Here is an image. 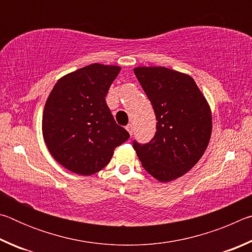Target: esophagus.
<instances>
[{
  "instance_id": "obj_1",
  "label": "esophagus",
  "mask_w": 252,
  "mask_h": 252,
  "mask_svg": "<svg viewBox=\"0 0 252 252\" xmlns=\"http://www.w3.org/2000/svg\"><path fill=\"white\" fill-rule=\"evenodd\" d=\"M126 129L127 130V132H129L130 135H132V133H133V126H132V125H127V126H126Z\"/></svg>"
}]
</instances>
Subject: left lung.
Listing matches in <instances>:
<instances>
[{
    "mask_svg": "<svg viewBox=\"0 0 252 252\" xmlns=\"http://www.w3.org/2000/svg\"><path fill=\"white\" fill-rule=\"evenodd\" d=\"M133 71L158 121L151 141H133V149L152 177L169 182L192 169L206 151L212 130L210 106L190 75L163 66Z\"/></svg>",
    "mask_w": 252,
    "mask_h": 252,
    "instance_id": "8db88e82",
    "label": "left lung"
}]
</instances>
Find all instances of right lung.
<instances>
[{
  "instance_id": "add662e5",
  "label": "right lung",
  "mask_w": 252,
  "mask_h": 252,
  "mask_svg": "<svg viewBox=\"0 0 252 252\" xmlns=\"http://www.w3.org/2000/svg\"><path fill=\"white\" fill-rule=\"evenodd\" d=\"M121 67L90 64L55 83L46 100L42 131L52 157L81 176L99 172L109 163L129 132L117 125L105 102Z\"/></svg>"
}]
</instances>
